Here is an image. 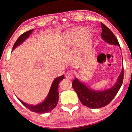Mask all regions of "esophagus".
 <instances>
[{
	"mask_svg": "<svg viewBox=\"0 0 132 132\" xmlns=\"http://www.w3.org/2000/svg\"><path fill=\"white\" fill-rule=\"evenodd\" d=\"M73 75H74V73L72 72L71 71H68L66 73V77L69 79H73V77H74Z\"/></svg>",
	"mask_w": 132,
	"mask_h": 132,
	"instance_id": "1",
	"label": "esophagus"
}]
</instances>
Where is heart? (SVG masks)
<instances>
[{
	"label": "heart",
	"mask_w": 132,
	"mask_h": 132,
	"mask_svg": "<svg viewBox=\"0 0 132 132\" xmlns=\"http://www.w3.org/2000/svg\"><path fill=\"white\" fill-rule=\"evenodd\" d=\"M76 34L74 35H71V36H70L68 38L69 42H70V44H73V43H74L75 40L76 39Z\"/></svg>",
	"instance_id": "obj_1"
}]
</instances>
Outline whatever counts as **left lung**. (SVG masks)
<instances>
[{
    "mask_svg": "<svg viewBox=\"0 0 132 132\" xmlns=\"http://www.w3.org/2000/svg\"><path fill=\"white\" fill-rule=\"evenodd\" d=\"M102 32L101 37L105 42L110 45H118L120 47L119 42L113 32L101 23ZM123 80V66L118 77L117 82L111 88L102 91H96L91 89L76 78L73 80L72 86L76 92L80 101L84 105L92 109L102 108L106 106L112 100L121 87Z\"/></svg>",
    "mask_w": 132,
    "mask_h": 132,
    "instance_id": "obj_1",
    "label": "left lung"
}]
</instances>
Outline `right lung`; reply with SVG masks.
<instances>
[{
	"mask_svg": "<svg viewBox=\"0 0 132 132\" xmlns=\"http://www.w3.org/2000/svg\"><path fill=\"white\" fill-rule=\"evenodd\" d=\"M33 30H30L28 31L23 33V34L21 35L17 41H15V44H14L13 47V50H14L15 48H17L18 46L20 45L23 44V42L25 41L26 39L30 37V35L32 32ZM64 78V75L59 76L53 80L51 87L50 88V91L47 95L43 101L39 104L37 105H30L27 104L26 102L22 101L21 100L19 99V100L20 101L22 104H23L26 108H27L30 111L38 113H45L48 112H50L52 111V109H54L57 105V104L58 102V100H59V91H58V88H59V84L60 83L62 80H63Z\"/></svg>",
	"mask_w": 132,
	"mask_h": 132,
	"instance_id": "1",
	"label": "right lung"
}]
</instances>
